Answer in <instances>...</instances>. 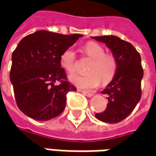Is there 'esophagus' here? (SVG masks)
<instances>
[{
    "instance_id": "obj_1",
    "label": "esophagus",
    "mask_w": 156,
    "mask_h": 156,
    "mask_svg": "<svg viewBox=\"0 0 156 156\" xmlns=\"http://www.w3.org/2000/svg\"><path fill=\"white\" fill-rule=\"evenodd\" d=\"M82 92L83 95H85V96H87L89 98H91V97L94 96V92H89V91H84V90H82Z\"/></svg>"
}]
</instances>
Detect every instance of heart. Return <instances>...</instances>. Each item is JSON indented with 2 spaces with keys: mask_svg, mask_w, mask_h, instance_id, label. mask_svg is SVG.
Here are the masks:
<instances>
[{
  "mask_svg": "<svg viewBox=\"0 0 156 156\" xmlns=\"http://www.w3.org/2000/svg\"><path fill=\"white\" fill-rule=\"evenodd\" d=\"M83 50L92 61L87 68V74H72L69 80L75 86L82 89H94L99 86L101 81L108 83L115 76L118 62L112 54H106L102 45L96 42L87 43ZM59 63L66 72L72 74L76 70L75 53L72 48H67L59 57Z\"/></svg>",
  "mask_w": 156,
  "mask_h": 156,
  "instance_id": "heart-1",
  "label": "heart"
}]
</instances>
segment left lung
I'll return each mask as SVG.
<instances>
[{
    "label": "left lung",
    "mask_w": 156,
    "mask_h": 156,
    "mask_svg": "<svg viewBox=\"0 0 156 156\" xmlns=\"http://www.w3.org/2000/svg\"><path fill=\"white\" fill-rule=\"evenodd\" d=\"M92 38L105 43L118 62L112 81L102 91V94L108 96L107 108L105 112L97 113L96 118L105 123H119L131 114L141 98V58L132 44L119 37L101 36Z\"/></svg>",
    "instance_id": "8db88e82"
}]
</instances>
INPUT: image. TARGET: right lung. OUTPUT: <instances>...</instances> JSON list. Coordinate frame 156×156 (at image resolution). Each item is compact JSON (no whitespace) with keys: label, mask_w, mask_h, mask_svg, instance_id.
Wrapping results in <instances>:
<instances>
[{"label":"right lung","mask_w":156,"mask_h":156,"mask_svg":"<svg viewBox=\"0 0 156 156\" xmlns=\"http://www.w3.org/2000/svg\"><path fill=\"white\" fill-rule=\"evenodd\" d=\"M81 37L37 30L17 44L12 53L9 78L16 105L26 116L46 121L64 111L66 94L76 89L67 81L59 57Z\"/></svg>","instance_id":"right-lung-1"}]
</instances>
